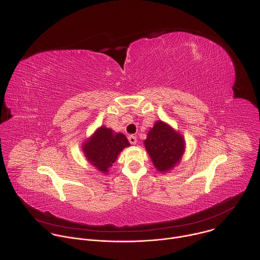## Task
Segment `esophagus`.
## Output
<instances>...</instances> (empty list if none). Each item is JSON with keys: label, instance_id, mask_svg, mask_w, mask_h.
<instances>
[{"label": "esophagus", "instance_id": "34e87169", "mask_svg": "<svg viewBox=\"0 0 260 260\" xmlns=\"http://www.w3.org/2000/svg\"><path fill=\"white\" fill-rule=\"evenodd\" d=\"M128 141L132 145H135V144H137V137L131 135V136H128Z\"/></svg>", "mask_w": 260, "mask_h": 260}]
</instances>
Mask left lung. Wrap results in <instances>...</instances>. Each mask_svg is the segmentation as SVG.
I'll use <instances>...</instances> for the list:
<instances>
[{"mask_svg":"<svg viewBox=\"0 0 260 260\" xmlns=\"http://www.w3.org/2000/svg\"><path fill=\"white\" fill-rule=\"evenodd\" d=\"M154 166L160 171L174 167L185 151L183 137L162 121H157L144 142Z\"/></svg>","mask_w":260,"mask_h":260,"instance_id":"obj_1","label":"left lung"}]
</instances>
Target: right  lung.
<instances>
[{"instance_id":"right-lung-1","label":"right lung","mask_w":260,"mask_h":260,"mask_svg":"<svg viewBox=\"0 0 260 260\" xmlns=\"http://www.w3.org/2000/svg\"><path fill=\"white\" fill-rule=\"evenodd\" d=\"M127 146H129V143L124 135H113L110 128L102 126L88 143L83 144L82 150L86 159L97 169L107 172L108 168L115 162L118 154Z\"/></svg>"}]
</instances>
